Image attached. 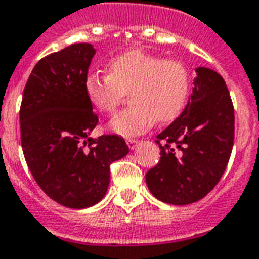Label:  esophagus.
<instances>
[{"mask_svg": "<svg viewBox=\"0 0 259 259\" xmlns=\"http://www.w3.org/2000/svg\"><path fill=\"white\" fill-rule=\"evenodd\" d=\"M127 145L130 149H135L138 145V141L137 139H132V138H130V139H127Z\"/></svg>", "mask_w": 259, "mask_h": 259, "instance_id": "1", "label": "esophagus"}]
</instances>
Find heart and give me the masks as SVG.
Here are the masks:
<instances>
[{
  "label": "heart",
  "instance_id": "b5f03b06",
  "mask_svg": "<svg viewBox=\"0 0 259 259\" xmlns=\"http://www.w3.org/2000/svg\"><path fill=\"white\" fill-rule=\"evenodd\" d=\"M109 74L91 73L85 78V94L103 114L114 113L130 94L131 106L113 117L110 128L124 137L146 132L158 120H177L189 103L193 74L189 66L175 59L131 50L107 65Z\"/></svg>",
  "mask_w": 259,
  "mask_h": 259
}]
</instances>
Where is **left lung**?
<instances>
[{"instance_id": "left-lung-1", "label": "left lung", "mask_w": 259, "mask_h": 259, "mask_svg": "<svg viewBox=\"0 0 259 259\" xmlns=\"http://www.w3.org/2000/svg\"><path fill=\"white\" fill-rule=\"evenodd\" d=\"M196 74L184 113L157 135L161 157L146 174L153 196L174 205L196 203L214 189L235 139V110L224 78L207 67Z\"/></svg>"}]
</instances>
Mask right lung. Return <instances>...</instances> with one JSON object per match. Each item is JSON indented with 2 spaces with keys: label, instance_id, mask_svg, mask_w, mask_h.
<instances>
[{
  "label": "right lung",
  "instance_id": "add662e5",
  "mask_svg": "<svg viewBox=\"0 0 259 259\" xmlns=\"http://www.w3.org/2000/svg\"><path fill=\"white\" fill-rule=\"evenodd\" d=\"M95 50L81 42L34 66L20 106L22 149L30 172L47 196L69 208L99 203L110 182V164L130 149L118 135L91 138L98 124L85 94Z\"/></svg>",
  "mask_w": 259,
  "mask_h": 259
}]
</instances>
